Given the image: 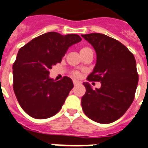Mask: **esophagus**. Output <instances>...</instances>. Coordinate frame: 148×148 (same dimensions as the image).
<instances>
[{
  "mask_svg": "<svg viewBox=\"0 0 148 148\" xmlns=\"http://www.w3.org/2000/svg\"><path fill=\"white\" fill-rule=\"evenodd\" d=\"M73 84H74V85H79V81H76V80H73Z\"/></svg>",
  "mask_w": 148,
  "mask_h": 148,
  "instance_id": "34e87169",
  "label": "esophagus"
}]
</instances>
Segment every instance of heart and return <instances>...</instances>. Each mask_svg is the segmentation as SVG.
<instances>
[{
    "label": "heart",
    "instance_id": "b5f03b06",
    "mask_svg": "<svg viewBox=\"0 0 148 148\" xmlns=\"http://www.w3.org/2000/svg\"><path fill=\"white\" fill-rule=\"evenodd\" d=\"M91 51H92L90 47H82L80 49V53H81V55H83L86 53H88V52H91ZM71 74L73 77H75V78H79L82 75V73L79 70H73V71H72Z\"/></svg>",
    "mask_w": 148,
    "mask_h": 148
}]
</instances>
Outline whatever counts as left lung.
<instances>
[{
  "label": "left lung",
  "mask_w": 148,
  "mask_h": 148,
  "mask_svg": "<svg viewBox=\"0 0 148 148\" xmlns=\"http://www.w3.org/2000/svg\"><path fill=\"white\" fill-rule=\"evenodd\" d=\"M97 53V63L88 82H101L100 88L83 83L86 92L82 107L89 119L107 124L119 119L132 103L138 82L136 61L119 41L100 33L82 35Z\"/></svg>",
  "instance_id": "left-lung-1"
}]
</instances>
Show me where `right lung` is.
I'll use <instances>...</instances> for the list:
<instances>
[{"mask_svg": "<svg viewBox=\"0 0 148 148\" xmlns=\"http://www.w3.org/2000/svg\"><path fill=\"white\" fill-rule=\"evenodd\" d=\"M76 34L62 35L51 32L35 38L22 47L13 65V91L23 110L35 119L57 114L73 88L72 79L49 78V70L60 63L73 44L81 41Z\"/></svg>", "mask_w": 148, "mask_h": 148, "instance_id": "obj_1", "label": "right lung"}]
</instances>
